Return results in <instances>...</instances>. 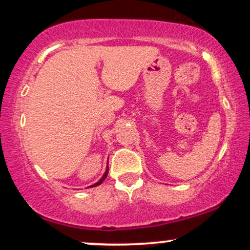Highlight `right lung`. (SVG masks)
Wrapping results in <instances>:
<instances>
[{
  "instance_id": "add662e5",
  "label": "right lung",
  "mask_w": 250,
  "mask_h": 250,
  "mask_svg": "<svg viewBox=\"0 0 250 250\" xmlns=\"http://www.w3.org/2000/svg\"><path fill=\"white\" fill-rule=\"evenodd\" d=\"M108 170H109V168H108V166H107V169H105V173L103 174V176L101 177V179H100V181L99 182H96L95 185H93V186H90V187H96V186H99V185H101V183L103 182V181L105 180V177H107V175H108Z\"/></svg>"
}]
</instances>
